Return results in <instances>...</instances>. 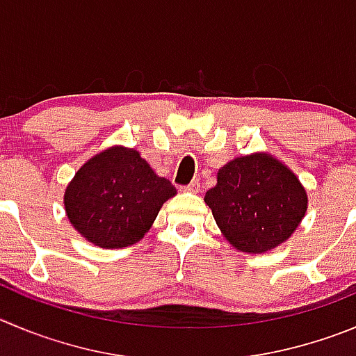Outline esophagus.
Segmentation results:
<instances>
[{
    "label": "esophagus",
    "mask_w": 356,
    "mask_h": 356,
    "mask_svg": "<svg viewBox=\"0 0 356 356\" xmlns=\"http://www.w3.org/2000/svg\"><path fill=\"white\" fill-rule=\"evenodd\" d=\"M184 189H186V191H189V193H197L198 189H200V182L191 181L188 186H184Z\"/></svg>",
    "instance_id": "34e87169"
}]
</instances>
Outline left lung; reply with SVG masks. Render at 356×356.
Returning a JSON list of instances; mask_svg holds the SVG:
<instances>
[{
	"instance_id": "obj_1",
	"label": "left lung",
	"mask_w": 356,
	"mask_h": 356,
	"mask_svg": "<svg viewBox=\"0 0 356 356\" xmlns=\"http://www.w3.org/2000/svg\"><path fill=\"white\" fill-rule=\"evenodd\" d=\"M205 204L234 248L258 254L291 237L307 211V193L286 165L254 152L219 168Z\"/></svg>"
}]
</instances>
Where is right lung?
Here are the masks:
<instances>
[{"label":"right lung","instance_id":"obj_1","mask_svg":"<svg viewBox=\"0 0 356 356\" xmlns=\"http://www.w3.org/2000/svg\"><path fill=\"white\" fill-rule=\"evenodd\" d=\"M177 193L135 149H105L79 168L65 191L73 228L95 245L119 249L140 241L159 209Z\"/></svg>","mask_w":356,"mask_h":356}]
</instances>
